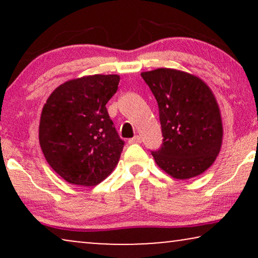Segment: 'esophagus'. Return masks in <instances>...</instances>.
Segmentation results:
<instances>
[{
  "label": "esophagus",
  "mask_w": 258,
  "mask_h": 258,
  "mask_svg": "<svg viewBox=\"0 0 258 258\" xmlns=\"http://www.w3.org/2000/svg\"><path fill=\"white\" fill-rule=\"evenodd\" d=\"M141 142H142V139H141L140 136H134L133 139H130L128 141L129 144H135V143H141Z\"/></svg>",
  "instance_id": "34e87169"
}]
</instances>
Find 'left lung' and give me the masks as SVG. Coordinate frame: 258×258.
Returning <instances> with one entry per match:
<instances>
[{
    "instance_id": "left-lung-1",
    "label": "left lung",
    "mask_w": 258,
    "mask_h": 258,
    "mask_svg": "<svg viewBox=\"0 0 258 258\" xmlns=\"http://www.w3.org/2000/svg\"><path fill=\"white\" fill-rule=\"evenodd\" d=\"M158 104L163 143L151 151L158 167L177 179L199 176L216 160L223 126L210 88L191 74L160 68L141 74Z\"/></svg>"
}]
</instances>
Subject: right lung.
<instances>
[{
  "mask_svg": "<svg viewBox=\"0 0 258 258\" xmlns=\"http://www.w3.org/2000/svg\"><path fill=\"white\" fill-rule=\"evenodd\" d=\"M118 75L70 80L48 97L38 139L49 165L67 182L93 186L114 170L124 146L105 104L117 91Z\"/></svg>",
  "mask_w": 258,
  "mask_h": 258,
  "instance_id": "obj_1",
  "label": "right lung"
}]
</instances>
